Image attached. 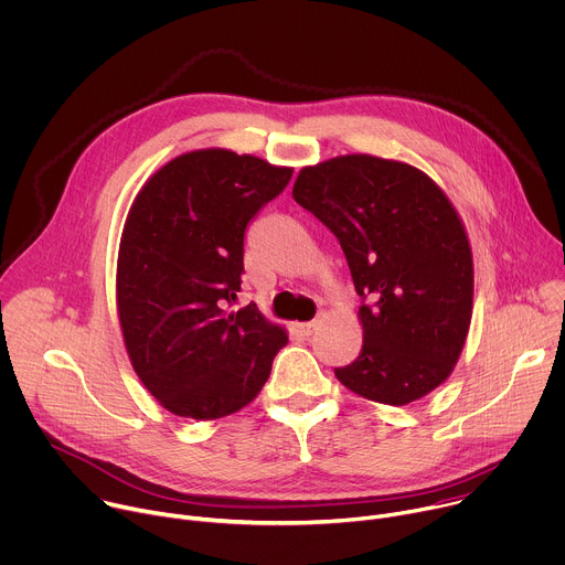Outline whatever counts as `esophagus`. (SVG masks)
Returning <instances> with one entry per match:
<instances>
[{"mask_svg":"<svg viewBox=\"0 0 565 565\" xmlns=\"http://www.w3.org/2000/svg\"><path fill=\"white\" fill-rule=\"evenodd\" d=\"M316 327H318V322H316V320H309V322H298V324H296V329H298L302 335H311V333L316 331Z\"/></svg>","mask_w":565,"mask_h":565,"instance_id":"obj_1","label":"esophagus"}]
</instances>
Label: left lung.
<instances>
[{"label":"left lung","mask_w":565,"mask_h":565,"mask_svg":"<svg viewBox=\"0 0 565 565\" xmlns=\"http://www.w3.org/2000/svg\"><path fill=\"white\" fill-rule=\"evenodd\" d=\"M291 193L341 243L363 300L361 354L335 379L385 405L429 394L472 318V252L452 202L423 171L374 156L305 167Z\"/></svg>","instance_id":"left-lung-1"}]
</instances>
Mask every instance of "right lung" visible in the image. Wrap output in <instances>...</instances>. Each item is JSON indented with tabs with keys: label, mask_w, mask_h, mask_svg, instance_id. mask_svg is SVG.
I'll return each mask as SVG.
<instances>
[{
	"label": "right lung",
	"mask_w": 565,
	"mask_h": 565,
	"mask_svg": "<svg viewBox=\"0 0 565 565\" xmlns=\"http://www.w3.org/2000/svg\"><path fill=\"white\" fill-rule=\"evenodd\" d=\"M291 169L227 149L184 153L138 193L118 256V313L145 387L175 416L211 420L252 403L287 345L252 302L230 311L245 232Z\"/></svg>",
	"instance_id": "obj_1"
}]
</instances>
